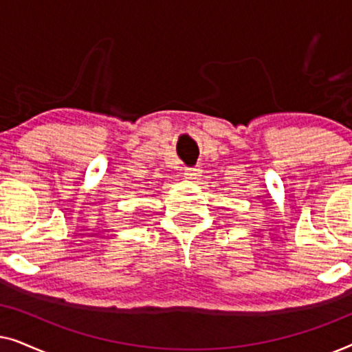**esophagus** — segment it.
<instances>
[{
	"instance_id": "34e87169",
	"label": "esophagus",
	"mask_w": 352,
	"mask_h": 352,
	"mask_svg": "<svg viewBox=\"0 0 352 352\" xmlns=\"http://www.w3.org/2000/svg\"><path fill=\"white\" fill-rule=\"evenodd\" d=\"M199 176H200L199 168H187L186 173H184L186 179H197Z\"/></svg>"
}]
</instances>
